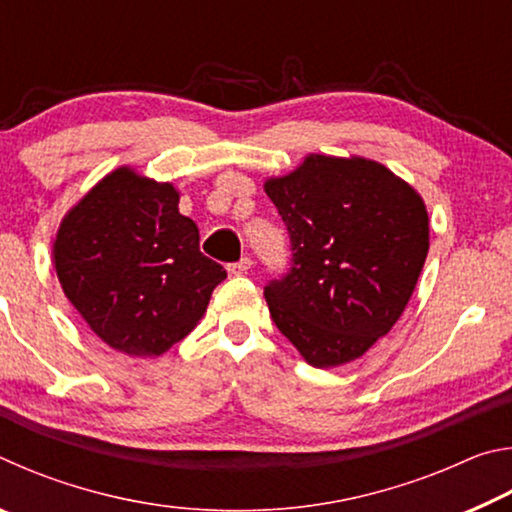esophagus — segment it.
<instances>
[{
  "mask_svg": "<svg viewBox=\"0 0 512 512\" xmlns=\"http://www.w3.org/2000/svg\"><path fill=\"white\" fill-rule=\"evenodd\" d=\"M250 266H253V259H250V257H241L239 262L228 264V273H230V275H244V273L250 271Z\"/></svg>",
  "mask_w": 512,
  "mask_h": 512,
  "instance_id": "34e87169",
  "label": "esophagus"
}]
</instances>
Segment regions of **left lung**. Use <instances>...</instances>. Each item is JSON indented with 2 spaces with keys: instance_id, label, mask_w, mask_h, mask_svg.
Segmentation results:
<instances>
[{
  "instance_id": "obj_1",
  "label": "left lung",
  "mask_w": 512,
  "mask_h": 512,
  "mask_svg": "<svg viewBox=\"0 0 512 512\" xmlns=\"http://www.w3.org/2000/svg\"><path fill=\"white\" fill-rule=\"evenodd\" d=\"M264 189L293 253L289 271L264 287L273 323L316 368L363 357L402 316L427 259L420 194L357 155H307Z\"/></svg>"
}]
</instances>
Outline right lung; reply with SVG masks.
Returning <instances> with one entry per match:
<instances>
[{"label": "right lung", "mask_w": 512, "mask_h": 512, "mask_svg": "<svg viewBox=\"0 0 512 512\" xmlns=\"http://www.w3.org/2000/svg\"><path fill=\"white\" fill-rule=\"evenodd\" d=\"M173 185L121 167L60 223L54 264L94 334L128 357H160L203 318L225 268L198 248Z\"/></svg>", "instance_id": "add662e5"}]
</instances>
